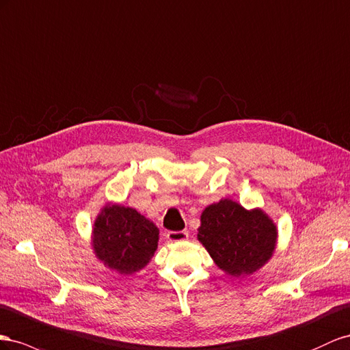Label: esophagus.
<instances>
[{
    "label": "esophagus",
    "mask_w": 350,
    "mask_h": 350,
    "mask_svg": "<svg viewBox=\"0 0 350 350\" xmlns=\"http://www.w3.org/2000/svg\"><path fill=\"white\" fill-rule=\"evenodd\" d=\"M189 237V233L186 230L182 232H168L167 233V241L168 242H183Z\"/></svg>",
    "instance_id": "1"
}]
</instances>
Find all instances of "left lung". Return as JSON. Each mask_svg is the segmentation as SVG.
<instances>
[{
	"instance_id": "obj_1",
	"label": "left lung",
	"mask_w": 350,
	"mask_h": 350,
	"mask_svg": "<svg viewBox=\"0 0 350 350\" xmlns=\"http://www.w3.org/2000/svg\"><path fill=\"white\" fill-rule=\"evenodd\" d=\"M198 239L224 273L252 274L273 255L277 232L261 209H246L230 199L209 205L201 215Z\"/></svg>"
}]
</instances>
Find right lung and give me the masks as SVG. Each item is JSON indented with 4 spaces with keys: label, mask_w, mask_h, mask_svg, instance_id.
<instances>
[{
    "label": "right lung",
    "mask_w": 350,
    "mask_h": 350,
    "mask_svg": "<svg viewBox=\"0 0 350 350\" xmlns=\"http://www.w3.org/2000/svg\"><path fill=\"white\" fill-rule=\"evenodd\" d=\"M158 246V228L133 208L107 205L94 227L96 256L120 274L144 268Z\"/></svg>",
    "instance_id": "obj_1"
}]
</instances>
